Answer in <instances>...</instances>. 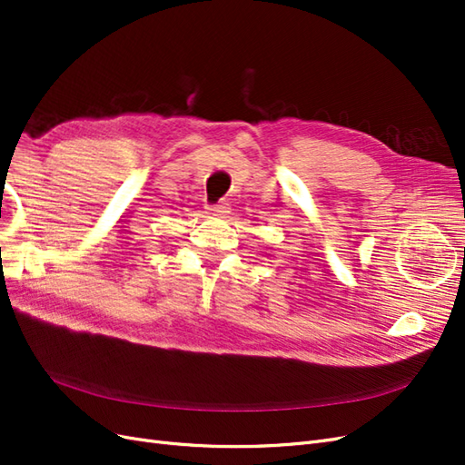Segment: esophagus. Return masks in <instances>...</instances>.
I'll list each match as a JSON object with an SVG mask.
<instances>
[{
	"mask_svg": "<svg viewBox=\"0 0 465 465\" xmlns=\"http://www.w3.org/2000/svg\"><path fill=\"white\" fill-rule=\"evenodd\" d=\"M207 213L209 215H215V217H224L229 213V203L227 202H221L217 205H209L207 207Z\"/></svg>",
	"mask_w": 465,
	"mask_h": 465,
	"instance_id": "esophagus-1",
	"label": "esophagus"
}]
</instances>
